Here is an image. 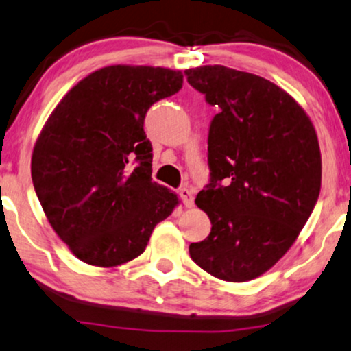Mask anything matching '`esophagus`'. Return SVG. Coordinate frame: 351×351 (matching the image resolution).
I'll use <instances>...</instances> for the list:
<instances>
[{
  "label": "esophagus",
  "instance_id": "obj_1",
  "mask_svg": "<svg viewBox=\"0 0 351 351\" xmlns=\"http://www.w3.org/2000/svg\"><path fill=\"white\" fill-rule=\"evenodd\" d=\"M180 198H182L184 205L187 206V208H190V206H193V193H192V190H189V189L180 190Z\"/></svg>",
  "mask_w": 351,
  "mask_h": 351
}]
</instances>
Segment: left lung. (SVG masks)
Listing matches in <instances>:
<instances>
[{
    "label": "left lung",
    "instance_id": "obj_1",
    "mask_svg": "<svg viewBox=\"0 0 351 351\" xmlns=\"http://www.w3.org/2000/svg\"><path fill=\"white\" fill-rule=\"evenodd\" d=\"M218 107L208 130L210 182L195 203L211 232L192 261L224 281H249L287 254L321 192V149L309 117L265 77L215 64L185 71Z\"/></svg>",
    "mask_w": 351,
    "mask_h": 351
}]
</instances>
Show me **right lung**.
<instances>
[{
	"instance_id": "1",
	"label": "right lung",
	"mask_w": 351,
	"mask_h": 351,
	"mask_svg": "<svg viewBox=\"0 0 351 351\" xmlns=\"http://www.w3.org/2000/svg\"><path fill=\"white\" fill-rule=\"evenodd\" d=\"M180 71L115 64L80 81L51 112L32 153L47 219L80 261L117 267L145 252L179 203L151 179L149 107L182 89Z\"/></svg>"
}]
</instances>
